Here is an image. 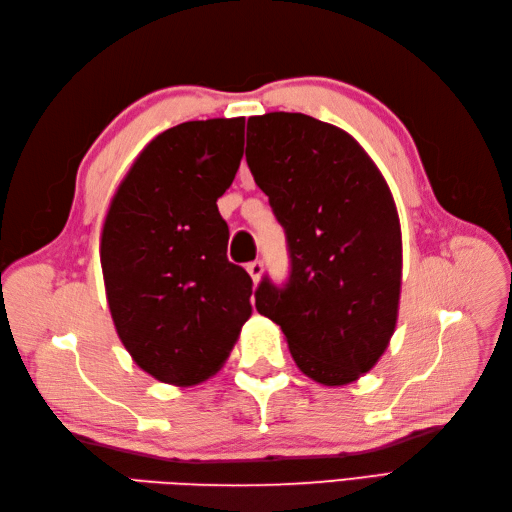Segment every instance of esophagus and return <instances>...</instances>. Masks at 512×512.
<instances>
[{"label":"esophagus","instance_id":"esophagus-1","mask_svg":"<svg viewBox=\"0 0 512 512\" xmlns=\"http://www.w3.org/2000/svg\"><path fill=\"white\" fill-rule=\"evenodd\" d=\"M247 273H250L254 284H258L260 282V275H262V262L260 260L250 262V265H247Z\"/></svg>","mask_w":512,"mask_h":512}]
</instances>
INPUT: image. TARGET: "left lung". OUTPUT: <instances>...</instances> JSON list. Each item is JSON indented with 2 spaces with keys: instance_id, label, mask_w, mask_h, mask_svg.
Instances as JSON below:
<instances>
[{
  "instance_id": "left-lung-1",
  "label": "left lung",
  "mask_w": 512,
  "mask_h": 512,
  "mask_svg": "<svg viewBox=\"0 0 512 512\" xmlns=\"http://www.w3.org/2000/svg\"><path fill=\"white\" fill-rule=\"evenodd\" d=\"M247 166L286 230L290 277L258 284L307 378L359 380L395 333L401 228L393 194L354 138L303 113L247 119Z\"/></svg>"
}]
</instances>
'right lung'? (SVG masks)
Here are the masks:
<instances>
[{"label":"right lung","mask_w":512,"mask_h":512,"mask_svg":"<svg viewBox=\"0 0 512 512\" xmlns=\"http://www.w3.org/2000/svg\"><path fill=\"white\" fill-rule=\"evenodd\" d=\"M245 119L185 121L141 151L108 207L100 262L121 344L160 382L226 363L252 316V277L226 258L218 198L243 158Z\"/></svg>","instance_id":"add662e5"}]
</instances>
